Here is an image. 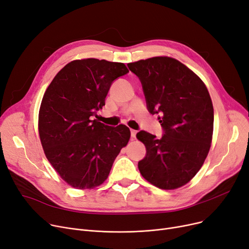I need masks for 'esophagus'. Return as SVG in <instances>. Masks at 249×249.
Returning <instances> with one entry per match:
<instances>
[{"label":"esophagus","instance_id":"1","mask_svg":"<svg viewBox=\"0 0 249 249\" xmlns=\"http://www.w3.org/2000/svg\"><path fill=\"white\" fill-rule=\"evenodd\" d=\"M136 134H137V131H136V130L131 129V138H135Z\"/></svg>","mask_w":249,"mask_h":249}]
</instances>
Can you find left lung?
<instances>
[{
  "label": "left lung",
  "instance_id": "1",
  "mask_svg": "<svg viewBox=\"0 0 249 249\" xmlns=\"http://www.w3.org/2000/svg\"><path fill=\"white\" fill-rule=\"evenodd\" d=\"M141 82L148 111L160 114V139L136 134L146 148L141 176L161 190L185 186L202 167L211 147L214 109L201 78L180 61L155 56L127 64Z\"/></svg>",
  "mask_w": 249,
  "mask_h": 249
}]
</instances>
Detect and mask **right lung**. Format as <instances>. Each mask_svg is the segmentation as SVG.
Returning a JSON list of instances; mask_svg holds the SVG:
<instances>
[{"mask_svg": "<svg viewBox=\"0 0 249 249\" xmlns=\"http://www.w3.org/2000/svg\"><path fill=\"white\" fill-rule=\"evenodd\" d=\"M127 72L122 62L76 59L62 68L45 90L39 137L50 164L74 189L102 185L130 139L126 125L111 127L91 120L105 106L112 83Z\"/></svg>", "mask_w": 249, "mask_h": 249, "instance_id": "add662e5", "label": "right lung"}]
</instances>
